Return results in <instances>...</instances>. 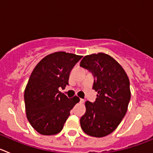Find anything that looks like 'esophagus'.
<instances>
[{
	"label": "esophagus",
	"instance_id": "obj_1",
	"mask_svg": "<svg viewBox=\"0 0 153 153\" xmlns=\"http://www.w3.org/2000/svg\"><path fill=\"white\" fill-rule=\"evenodd\" d=\"M79 102H80V103H83V102H84V100H83V99H80V100H79Z\"/></svg>",
	"mask_w": 153,
	"mask_h": 153
}]
</instances>
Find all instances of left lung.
Wrapping results in <instances>:
<instances>
[{"mask_svg":"<svg viewBox=\"0 0 153 153\" xmlns=\"http://www.w3.org/2000/svg\"><path fill=\"white\" fill-rule=\"evenodd\" d=\"M80 67L93 73V89L98 93L93 103L85 102L81 128L89 136L103 137L117 129L126 113L131 97L129 79L122 66L104 53L86 55Z\"/></svg>","mask_w":153,"mask_h":153,"instance_id":"obj_1","label":"left lung"}]
</instances>
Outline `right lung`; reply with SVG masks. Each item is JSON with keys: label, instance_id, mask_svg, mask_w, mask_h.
<instances>
[{"label": "right lung", "instance_id": "obj_1", "mask_svg": "<svg viewBox=\"0 0 153 153\" xmlns=\"http://www.w3.org/2000/svg\"><path fill=\"white\" fill-rule=\"evenodd\" d=\"M83 56L63 51L47 55L36 64L24 90L28 121L40 134L52 136L63 129L79 99H69L59 88L68 85L70 73Z\"/></svg>", "mask_w": 153, "mask_h": 153}]
</instances>
